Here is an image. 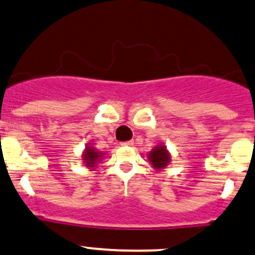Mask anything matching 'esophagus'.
Returning <instances> with one entry per match:
<instances>
[{
    "label": "esophagus",
    "instance_id": "esophagus-1",
    "mask_svg": "<svg viewBox=\"0 0 255 255\" xmlns=\"http://www.w3.org/2000/svg\"><path fill=\"white\" fill-rule=\"evenodd\" d=\"M133 144H134V141L133 140H128V141H123L122 145H127V146H132Z\"/></svg>",
    "mask_w": 255,
    "mask_h": 255
}]
</instances>
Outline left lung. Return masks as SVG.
I'll use <instances>...</instances> for the list:
<instances>
[{
    "label": "left lung",
    "mask_w": 255,
    "mask_h": 255,
    "mask_svg": "<svg viewBox=\"0 0 255 255\" xmlns=\"http://www.w3.org/2000/svg\"><path fill=\"white\" fill-rule=\"evenodd\" d=\"M148 159L150 163L152 165V167H155L156 170H161V168H165L166 166L170 163L171 156L165 145H159L155 146V148L149 152Z\"/></svg>",
    "instance_id": "8db88e82"
}]
</instances>
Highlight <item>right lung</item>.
<instances>
[{"label":"right lung","mask_w":255,"mask_h":255,"mask_svg":"<svg viewBox=\"0 0 255 255\" xmlns=\"http://www.w3.org/2000/svg\"><path fill=\"white\" fill-rule=\"evenodd\" d=\"M101 156H103V152L98 151V150L95 148H92V146H87L84 154H83V160H84L87 167L94 168L96 167V163L100 162Z\"/></svg>","instance_id":"add662e5"}]
</instances>
